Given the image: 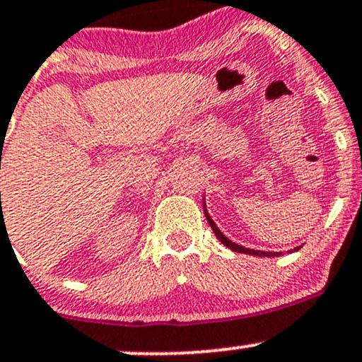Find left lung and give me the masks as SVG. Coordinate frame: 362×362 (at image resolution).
Instances as JSON below:
<instances>
[{"label":"left lung","instance_id":"1","mask_svg":"<svg viewBox=\"0 0 362 362\" xmlns=\"http://www.w3.org/2000/svg\"><path fill=\"white\" fill-rule=\"evenodd\" d=\"M204 214H206V218H208V223L211 225L213 232L216 233L218 239L221 240V244L226 245V247H230V249H232V251H235V252H244V254H251V256H280V252H263V251H254V249H245V247H242V245L233 244V242L226 239V237L223 235V233L220 232V228H218V226L214 225V221L211 220V216H209V214H208V211H206V209H204Z\"/></svg>","mask_w":362,"mask_h":362}]
</instances>
